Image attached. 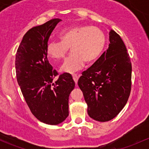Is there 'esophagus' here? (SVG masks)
<instances>
[{"instance_id":"1","label":"esophagus","mask_w":149,"mask_h":149,"mask_svg":"<svg viewBox=\"0 0 149 149\" xmlns=\"http://www.w3.org/2000/svg\"><path fill=\"white\" fill-rule=\"evenodd\" d=\"M72 76H73V80H74L75 83L77 84L78 80H79V76H78L77 74H75V73H73V74L72 75Z\"/></svg>"}]
</instances>
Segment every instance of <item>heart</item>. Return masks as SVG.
Wrapping results in <instances>:
<instances>
[{
	"label": "heart",
	"mask_w": 149,
	"mask_h": 149,
	"mask_svg": "<svg viewBox=\"0 0 149 149\" xmlns=\"http://www.w3.org/2000/svg\"><path fill=\"white\" fill-rule=\"evenodd\" d=\"M60 41L47 45V54L55 60L63 59L70 48L72 54L61 68V71L71 73L81 68L84 63H91L100 57L105 45V36L94 26H72L59 34Z\"/></svg>",
	"instance_id": "b5f03b06"
}]
</instances>
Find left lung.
I'll return each instance as SVG.
<instances>
[{
    "instance_id": "obj_1",
    "label": "left lung",
    "mask_w": 149,
    "mask_h": 149,
    "mask_svg": "<svg viewBox=\"0 0 149 149\" xmlns=\"http://www.w3.org/2000/svg\"><path fill=\"white\" fill-rule=\"evenodd\" d=\"M109 35L108 49L78 81L88 115L99 122L115 118L127 103L131 89L132 65L126 47L114 30Z\"/></svg>"
}]
</instances>
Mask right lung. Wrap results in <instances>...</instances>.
I'll return each mask as SVG.
<instances>
[{"label":"right lung","instance_id":"add662e5","mask_svg":"<svg viewBox=\"0 0 149 149\" xmlns=\"http://www.w3.org/2000/svg\"><path fill=\"white\" fill-rule=\"evenodd\" d=\"M60 19L30 29L16 54L17 82L31 113L48 125H58L68 116L69 95L75 87L70 73L58 74L47 60V45Z\"/></svg>","mask_w":149,"mask_h":149}]
</instances>
